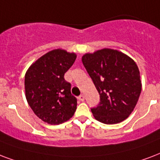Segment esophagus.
<instances>
[{"label": "esophagus", "mask_w": 160, "mask_h": 160, "mask_svg": "<svg viewBox=\"0 0 160 160\" xmlns=\"http://www.w3.org/2000/svg\"><path fill=\"white\" fill-rule=\"evenodd\" d=\"M78 99L80 100V102H84V101H85V96H84V95H80V96L78 97Z\"/></svg>", "instance_id": "34e87169"}]
</instances>
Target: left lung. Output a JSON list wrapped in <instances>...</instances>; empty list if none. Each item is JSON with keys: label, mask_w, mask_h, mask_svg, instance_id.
Here are the masks:
<instances>
[{"label": "left lung", "mask_w": 160, "mask_h": 160, "mask_svg": "<svg viewBox=\"0 0 160 160\" xmlns=\"http://www.w3.org/2000/svg\"><path fill=\"white\" fill-rule=\"evenodd\" d=\"M82 63L100 95L91 108L94 118L105 124L124 121L133 111L142 91L139 69L126 54L111 48L85 53Z\"/></svg>", "instance_id": "left-lung-1"}]
</instances>
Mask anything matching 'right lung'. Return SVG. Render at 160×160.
<instances>
[{"mask_svg":"<svg viewBox=\"0 0 160 160\" xmlns=\"http://www.w3.org/2000/svg\"><path fill=\"white\" fill-rule=\"evenodd\" d=\"M75 58V53L54 49L40 57L26 72L28 103L37 117L47 123H63L76 110L77 99L71 94L70 83L64 77Z\"/></svg>","mask_w":160,"mask_h":160,"instance_id":"1","label":"right lung"}]
</instances>
